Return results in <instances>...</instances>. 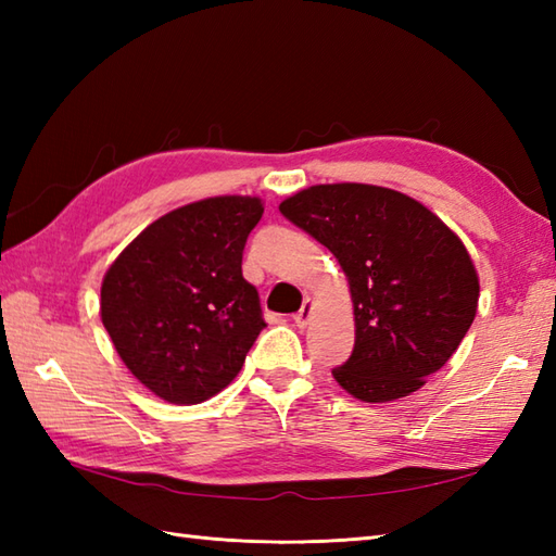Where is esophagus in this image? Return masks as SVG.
<instances>
[{
	"mask_svg": "<svg viewBox=\"0 0 556 556\" xmlns=\"http://www.w3.org/2000/svg\"><path fill=\"white\" fill-rule=\"evenodd\" d=\"M311 317H313V299H305L301 311L293 315V323H296V327H305L311 323Z\"/></svg>",
	"mask_w": 556,
	"mask_h": 556,
	"instance_id": "1",
	"label": "esophagus"
}]
</instances>
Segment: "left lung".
I'll return each mask as SVG.
<instances>
[{"mask_svg": "<svg viewBox=\"0 0 556 556\" xmlns=\"http://www.w3.org/2000/svg\"><path fill=\"white\" fill-rule=\"evenodd\" d=\"M279 212L334 253L349 279L356 344L332 375L365 404L408 396L454 356L480 281L464 241L418 200L370 184H320Z\"/></svg>", "mask_w": 556, "mask_h": 556, "instance_id": "left-lung-1", "label": "left lung"}]
</instances>
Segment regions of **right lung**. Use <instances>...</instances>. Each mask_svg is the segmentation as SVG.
<instances>
[{"label":"right lung","mask_w":556,"mask_h":556,"mask_svg":"<svg viewBox=\"0 0 556 556\" xmlns=\"http://www.w3.org/2000/svg\"><path fill=\"white\" fill-rule=\"evenodd\" d=\"M263 200L217 195L176 207L128 243L102 279L100 315L152 394L191 406L239 375L265 320L241 271Z\"/></svg>","instance_id":"1"}]
</instances>
